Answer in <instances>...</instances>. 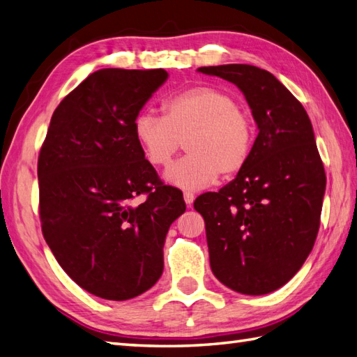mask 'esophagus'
<instances>
[{
  "mask_svg": "<svg viewBox=\"0 0 357 357\" xmlns=\"http://www.w3.org/2000/svg\"><path fill=\"white\" fill-rule=\"evenodd\" d=\"M184 201L188 206H192V204L195 201V195L192 192H184Z\"/></svg>",
  "mask_w": 357,
  "mask_h": 357,
  "instance_id": "1",
  "label": "esophagus"
}]
</instances>
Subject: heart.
I'll use <instances>...</instances> for the list:
<instances>
[{"label": "heart", "instance_id": "1", "mask_svg": "<svg viewBox=\"0 0 357 357\" xmlns=\"http://www.w3.org/2000/svg\"><path fill=\"white\" fill-rule=\"evenodd\" d=\"M162 112L138 114L134 134L155 167L169 165L184 141L188 155L165 172L172 184L202 188L216 182L219 175L236 176L250 162L254 123L228 91L210 85L182 89L165 98Z\"/></svg>", "mask_w": 357, "mask_h": 357}]
</instances>
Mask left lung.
Returning <instances> with one entry per match:
<instances>
[{
  "label": "left lung",
  "mask_w": 357,
  "mask_h": 357,
  "mask_svg": "<svg viewBox=\"0 0 357 357\" xmlns=\"http://www.w3.org/2000/svg\"><path fill=\"white\" fill-rule=\"evenodd\" d=\"M234 84L259 128L246 167L195 210L205 220L211 271L245 295H264L301 269L318 236L326 172L307 112L266 70L246 63L201 66Z\"/></svg>",
  "instance_id": "obj_1"
}]
</instances>
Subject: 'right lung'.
<instances>
[{"label":"right lung","instance_id":"1","mask_svg":"<svg viewBox=\"0 0 357 357\" xmlns=\"http://www.w3.org/2000/svg\"><path fill=\"white\" fill-rule=\"evenodd\" d=\"M167 76L162 68L89 74L56 107L39 152L45 242L71 280L105 300H130L160 280L165 236L185 211L181 190L160 179L134 134Z\"/></svg>","mask_w":357,"mask_h":357}]
</instances>
